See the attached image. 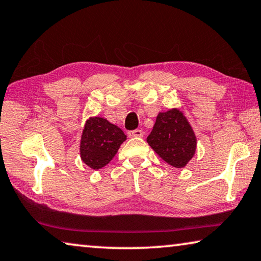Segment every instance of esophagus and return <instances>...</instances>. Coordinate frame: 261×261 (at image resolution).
Returning <instances> with one entry per match:
<instances>
[{"instance_id": "obj_1", "label": "esophagus", "mask_w": 261, "mask_h": 261, "mask_svg": "<svg viewBox=\"0 0 261 261\" xmlns=\"http://www.w3.org/2000/svg\"><path fill=\"white\" fill-rule=\"evenodd\" d=\"M128 137H130V138H140V137H143V132H142L141 129L129 130V132H128Z\"/></svg>"}]
</instances>
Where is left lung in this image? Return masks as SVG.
Here are the masks:
<instances>
[{"mask_svg": "<svg viewBox=\"0 0 261 261\" xmlns=\"http://www.w3.org/2000/svg\"><path fill=\"white\" fill-rule=\"evenodd\" d=\"M147 142L162 160L176 168L185 167L196 148L194 132L177 109L159 113Z\"/></svg>", "mask_w": 261, "mask_h": 261, "instance_id": "8db88e82", "label": "left lung"}]
</instances>
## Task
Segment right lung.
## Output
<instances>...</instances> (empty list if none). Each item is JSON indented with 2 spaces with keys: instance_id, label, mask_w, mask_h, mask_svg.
<instances>
[{
  "instance_id": "1",
  "label": "right lung",
  "mask_w": 261,
  "mask_h": 261,
  "mask_svg": "<svg viewBox=\"0 0 261 261\" xmlns=\"http://www.w3.org/2000/svg\"><path fill=\"white\" fill-rule=\"evenodd\" d=\"M126 134L118 126L102 118H90L85 124L80 143L82 161L93 169L108 164L118 152Z\"/></svg>"
}]
</instances>
